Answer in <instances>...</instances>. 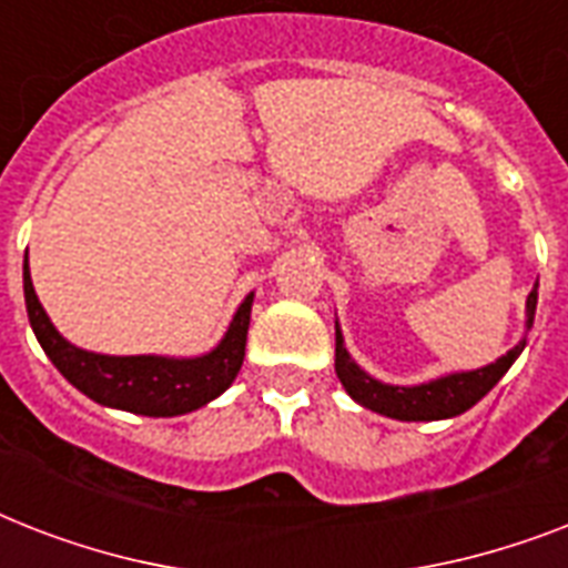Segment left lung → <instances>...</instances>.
<instances>
[{"label": "left lung", "mask_w": 568, "mask_h": 568, "mask_svg": "<svg viewBox=\"0 0 568 568\" xmlns=\"http://www.w3.org/2000/svg\"><path fill=\"white\" fill-rule=\"evenodd\" d=\"M534 312H537V285L528 294V327L534 324ZM521 351H525V342H519L510 354L495 359L486 368H477V372L448 374V377L422 383V386H386V383L368 377L351 359L342 345V333L336 329V374L342 386L347 388V395L374 413L397 418V422H436V418H454V415L471 409L507 374V368L516 363Z\"/></svg>", "instance_id": "left-lung-1"}]
</instances>
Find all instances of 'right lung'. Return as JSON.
<instances>
[{"label":"right lung","instance_id":"obj_1","mask_svg":"<svg viewBox=\"0 0 568 568\" xmlns=\"http://www.w3.org/2000/svg\"><path fill=\"white\" fill-rule=\"evenodd\" d=\"M22 292H26V310H29L31 329L40 347L47 351L58 372L97 404L153 415V418L191 413L226 392L244 363L253 294H247V301L241 303L226 336L212 354L196 356V359H164V356L88 354L58 336V329L47 318L31 285L29 253L22 258Z\"/></svg>","mask_w":568,"mask_h":568}]
</instances>
